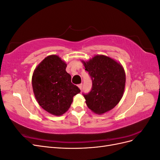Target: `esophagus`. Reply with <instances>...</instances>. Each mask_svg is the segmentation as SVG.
<instances>
[{
	"label": "esophagus",
	"instance_id": "obj_1",
	"mask_svg": "<svg viewBox=\"0 0 160 160\" xmlns=\"http://www.w3.org/2000/svg\"><path fill=\"white\" fill-rule=\"evenodd\" d=\"M77 86H78V88L80 89V90H81V89H82V87H83V84L81 83V84L78 85H77Z\"/></svg>",
	"mask_w": 160,
	"mask_h": 160
}]
</instances>
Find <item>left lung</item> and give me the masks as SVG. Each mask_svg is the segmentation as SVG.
<instances>
[{
	"label": "left lung",
	"instance_id": "8db88e82",
	"mask_svg": "<svg viewBox=\"0 0 160 160\" xmlns=\"http://www.w3.org/2000/svg\"><path fill=\"white\" fill-rule=\"evenodd\" d=\"M92 79V89L83 95L93 113L101 115L113 109L122 99L125 86V72L122 64L112 58L96 55L81 61Z\"/></svg>",
	"mask_w": 160,
	"mask_h": 160
}]
</instances>
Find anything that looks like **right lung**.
<instances>
[{
	"mask_svg": "<svg viewBox=\"0 0 160 160\" xmlns=\"http://www.w3.org/2000/svg\"><path fill=\"white\" fill-rule=\"evenodd\" d=\"M66 67L67 63L59 56L49 55L37 66L32 76L37 101L53 115L64 114L69 109L73 97L81 91L71 83V76Z\"/></svg>",
	"mask_w": 160,
	"mask_h": 160,
	"instance_id": "1",
	"label": "right lung"
}]
</instances>
